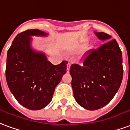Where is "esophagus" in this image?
I'll return each instance as SVG.
<instances>
[{"instance_id": "34e87169", "label": "esophagus", "mask_w": 130, "mask_h": 130, "mask_svg": "<svg viewBox=\"0 0 130 130\" xmlns=\"http://www.w3.org/2000/svg\"><path fill=\"white\" fill-rule=\"evenodd\" d=\"M70 66H71V62L69 61V62H68V65H67V72H70Z\"/></svg>"}]
</instances>
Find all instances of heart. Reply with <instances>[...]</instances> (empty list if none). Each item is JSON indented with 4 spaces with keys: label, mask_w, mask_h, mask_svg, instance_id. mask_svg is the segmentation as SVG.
I'll return each mask as SVG.
<instances>
[{
    "label": "heart",
    "mask_w": 130,
    "mask_h": 130,
    "mask_svg": "<svg viewBox=\"0 0 130 130\" xmlns=\"http://www.w3.org/2000/svg\"><path fill=\"white\" fill-rule=\"evenodd\" d=\"M87 41H84V42H83V43L82 45H80V47H84V46L86 44H87Z\"/></svg>",
    "instance_id": "1"
}]
</instances>
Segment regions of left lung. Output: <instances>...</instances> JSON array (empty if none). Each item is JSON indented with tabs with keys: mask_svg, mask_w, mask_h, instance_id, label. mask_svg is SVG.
<instances>
[{
	"mask_svg": "<svg viewBox=\"0 0 130 130\" xmlns=\"http://www.w3.org/2000/svg\"><path fill=\"white\" fill-rule=\"evenodd\" d=\"M95 33L106 42L85 53L82 65L74 63L70 69L75 100L88 110L108 104L119 90L123 76L122 52L116 41L110 40L111 36L104 32Z\"/></svg>",
	"mask_w": 130,
	"mask_h": 130,
	"instance_id": "obj_1",
	"label": "left lung"
}]
</instances>
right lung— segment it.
<instances>
[{
  "mask_svg": "<svg viewBox=\"0 0 130 130\" xmlns=\"http://www.w3.org/2000/svg\"><path fill=\"white\" fill-rule=\"evenodd\" d=\"M38 29L19 33L7 52L5 76L19 103L31 110L44 108L52 99L55 87L67 72V60L54 65L42 53L30 48V36H46Z\"/></svg>",
  "mask_w": 130,
  "mask_h": 130,
  "instance_id": "add662e5",
  "label": "right lung"
}]
</instances>
